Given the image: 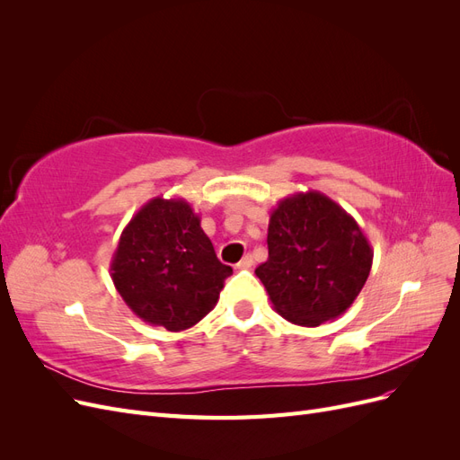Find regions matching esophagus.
<instances>
[{
	"instance_id": "1",
	"label": "esophagus",
	"mask_w": 460,
	"mask_h": 460,
	"mask_svg": "<svg viewBox=\"0 0 460 460\" xmlns=\"http://www.w3.org/2000/svg\"><path fill=\"white\" fill-rule=\"evenodd\" d=\"M235 267H238V269H252L253 267V257L247 253L238 264H235Z\"/></svg>"
}]
</instances>
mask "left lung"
<instances>
[{
  "instance_id": "obj_1",
  "label": "left lung",
  "mask_w": 460,
  "mask_h": 460,
  "mask_svg": "<svg viewBox=\"0 0 460 460\" xmlns=\"http://www.w3.org/2000/svg\"><path fill=\"white\" fill-rule=\"evenodd\" d=\"M269 259L255 274L274 311L297 326H320L351 307L372 267L357 220L320 191H299L270 213Z\"/></svg>"
}]
</instances>
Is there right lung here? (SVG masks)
I'll list each match as a JSON object with an SVG mask.
<instances>
[{
    "label": "right lung",
    "instance_id": "obj_1",
    "mask_svg": "<svg viewBox=\"0 0 460 460\" xmlns=\"http://www.w3.org/2000/svg\"><path fill=\"white\" fill-rule=\"evenodd\" d=\"M230 274L182 198L147 201L122 230L111 261V278L132 313L169 332L211 313Z\"/></svg>",
    "mask_w": 460,
    "mask_h": 460
}]
</instances>
